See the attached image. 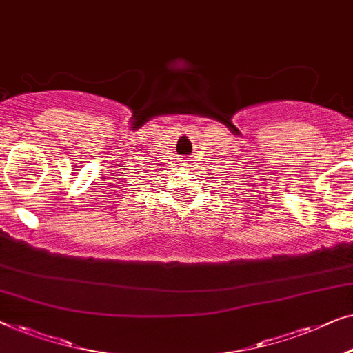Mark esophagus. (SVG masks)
Here are the masks:
<instances>
[{
  "label": "esophagus",
  "instance_id": "1",
  "mask_svg": "<svg viewBox=\"0 0 353 353\" xmlns=\"http://www.w3.org/2000/svg\"><path fill=\"white\" fill-rule=\"evenodd\" d=\"M182 161H188V160H182ZM183 165H187V163H182V165L181 166H183ZM188 166V165H187Z\"/></svg>",
  "mask_w": 353,
  "mask_h": 353
}]
</instances>
